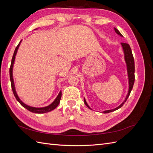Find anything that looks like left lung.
<instances>
[{"mask_svg": "<svg viewBox=\"0 0 153 153\" xmlns=\"http://www.w3.org/2000/svg\"><path fill=\"white\" fill-rule=\"evenodd\" d=\"M115 32L116 33L123 37V35L121 34L120 32L116 28H114ZM121 46L123 47V51H124V59L125 61H126V66H127V71H128V80H129V89H128V93L125 98L124 101L119 106H117V108H115L114 109L112 110H105L103 112L104 114H106V113H109L111 112H114L115 110H117L119 108H121L123 105L124 104V103L126 102L127 99L128 98V97L130 94V92L133 89V86L134 84V82H135V62H134V58L132 54V52H131V49L129 47V45L128 43H121ZM84 103L85 104V105L87 106L88 108L91 109L89 106L88 105V104L87 103L86 101L84 98Z\"/></svg>", "mask_w": 153, "mask_h": 153, "instance_id": "8db88e82", "label": "left lung"}]
</instances>
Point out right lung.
Returning a JSON list of instances; mask_svg holds the SVG:
<instances>
[{"mask_svg":"<svg viewBox=\"0 0 153 153\" xmlns=\"http://www.w3.org/2000/svg\"><path fill=\"white\" fill-rule=\"evenodd\" d=\"M20 42L19 43V44L18 45L17 47H16L15 52H14L13 57H12V60H11V66L10 68V80H11V88L13 90V92L14 94V96H15V98L16 99V100L20 103V105L24 106V108H25L26 109L28 110L29 111L33 113H36V114H44V113H47L48 112H50V111L53 110V109H55L57 106L59 105L60 101H61V96H62V92L61 91H60V92L59 93L58 96H57V98H55V100L53 101V102L51 103L50 105L45 106V107H42V108H36V107H32V106H30L27 105L26 104H25L24 103H23L22 101L20 100V99L19 98V97L17 95V93L15 90V84H14V80H13V64H14V62H15V56L17 53V51L18 48H19V46L20 45Z\"/></svg>","mask_w":153,"mask_h":153,"instance_id":"right-lung-1","label":"right lung"}]
</instances>
